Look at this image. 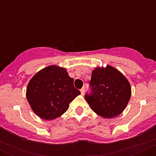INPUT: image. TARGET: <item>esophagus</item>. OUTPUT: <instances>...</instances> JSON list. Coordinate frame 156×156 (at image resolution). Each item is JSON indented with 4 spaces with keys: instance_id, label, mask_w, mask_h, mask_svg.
<instances>
[{
    "instance_id": "esophagus-1",
    "label": "esophagus",
    "mask_w": 156,
    "mask_h": 156,
    "mask_svg": "<svg viewBox=\"0 0 156 156\" xmlns=\"http://www.w3.org/2000/svg\"><path fill=\"white\" fill-rule=\"evenodd\" d=\"M80 93H81L82 95H83V94H84V92H85V89H84V87H83V88L80 89Z\"/></svg>"
}]
</instances>
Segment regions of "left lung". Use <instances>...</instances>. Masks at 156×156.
Masks as SVG:
<instances>
[{"label":"left lung","instance_id":"obj_1","mask_svg":"<svg viewBox=\"0 0 156 156\" xmlns=\"http://www.w3.org/2000/svg\"><path fill=\"white\" fill-rule=\"evenodd\" d=\"M90 94L85 99L90 108L104 118L115 117L126 108L131 96L130 84L119 70L110 65L92 71Z\"/></svg>","mask_w":156,"mask_h":156}]
</instances>
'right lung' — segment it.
I'll return each mask as SVG.
<instances>
[{
    "instance_id": "add662e5",
    "label": "right lung",
    "mask_w": 156,
    "mask_h": 156,
    "mask_svg": "<svg viewBox=\"0 0 156 156\" xmlns=\"http://www.w3.org/2000/svg\"><path fill=\"white\" fill-rule=\"evenodd\" d=\"M73 81L65 68L51 65L39 70L30 80L26 89L27 101L33 112L46 120L62 115L69 103L80 94Z\"/></svg>"
}]
</instances>
